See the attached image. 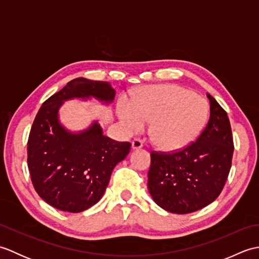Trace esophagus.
Segmentation results:
<instances>
[{
    "mask_svg": "<svg viewBox=\"0 0 259 259\" xmlns=\"http://www.w3.org/2000/svg\"><path fill=\"white\" fill-rule=\"evenodd\" d=\"M142 148V142L139 139H135L133 142H131V149L133 150H138Z\"/></svg>",
    "mask_w": 259,
    "mask_h": 259,
    "instance_id": "esophagus-1",
    "label": "esophagus"
}]
</instances>
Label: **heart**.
Returning <instances> with one entry per match:
<instances>
[{"label": "heart", "mask_w": 259, "mask_h": 259, "mask_svg": "<svg viewBox=\"0 0 259 259\" xmlns=\"http://www.w3.org/2000/svg\"><path fill=\"white\" fill-rule=\"evenodd\" d=\"M118 117L126 134L149 124L152 140L163 149H181L202 133L208 119V104L201 97L176 84L147 87L133 101L122 98Z\"/></svg>", "instance_id": "1"}]
</instances>
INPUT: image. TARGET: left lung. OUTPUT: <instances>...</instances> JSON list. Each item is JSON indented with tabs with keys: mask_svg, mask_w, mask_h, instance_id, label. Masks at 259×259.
<instances>
[{
	"mask_svg": "<svg viewBox=\"0 0 259 259\" xmlns=\"http://www.w3.org/2000/svg\"><path fill=\"white\" fill-rule=\"evenodd\" d=\"M210 117L196 142L174 153H151L148 190L159 207L189 213L208 206L221 195L234 152L227 113L207 93Z\"/></svg>",
	"mask_w": 259,
	"mask_h": 259,
	"instance_id": "left-lung-1",
	"label": "left lung"
}]
</instances>
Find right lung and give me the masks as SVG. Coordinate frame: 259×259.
Listing matches in <instances>:
<instances>
[{
	"label": "right lung",
	"mask_w": 259,
	"mask_h": 259,
	"mask_svg": "<svg viewBox=\"0 0 259 259\" xmlns=\"http://www.w3.org/2000/svg\"><path fill=\"white\" fill-rule=\"evenodd\" d=\"M109 82L76 78L42 104L27 141V167L35 191L62 211L81 212L101 199L113 168L130 151L129 142L103 135L98 121L72 133L60 122L64 101L93 98L103 104L114 100Z\"/></svg>",
	"instance_id": "1"
}]
</instances>
